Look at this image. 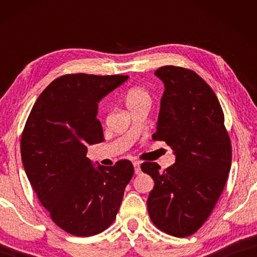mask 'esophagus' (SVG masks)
Masks as SVG:
<instances>
[{"label":"esophagus","instance_id":"obj_1","mask_svg":"<svg viewBox=\"0 0 257 257\" xmlns=\"http://www.w3.org/2000/svg\"><path fill=\"white\" fill-rule=\"evenodd\" d=\"M133 164L135 168V173H136V175L141 173V162H139V161H134Z\"/></svg>","mask_w":257,"mask_h":257}]
</instances>
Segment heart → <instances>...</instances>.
I'll return each instance as SVG.
<instances>
[{
    "label": "heart",
    "mask_w": 257,
    "mask_h": 257,
    "mask_svg": "<svg viewBox=\"0 0 257 257\" xmlns=\"http://www.w3.org/2000/svg\"><path fill=\"white\" fill-rule=\"evenodd\" d=\"M125 106L133 108L135 106L141 105V104H151V95L146 89L141 88V87H135L128 90V93L124 96Z\"/></svg>",
    "instance_id": "b5f03b06"
}]
</instances>
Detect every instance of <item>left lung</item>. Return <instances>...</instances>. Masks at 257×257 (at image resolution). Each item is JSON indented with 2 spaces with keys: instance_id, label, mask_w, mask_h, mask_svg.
<instances>
[{
  "instance_id": "left-lung-1",
  "label": "left lung",
  "mask_w": 257,
  "mask_h": 257,
  "mask_svg": "<svg viewBox=\"0 0 257 257\" xmlns=\"http://www.w3.org/2000/svg\"><path fill=\"white\" fill-rule=\"evenodd\" d=\"M164 84L156 133L176 155L161 171L155 162L142 164L154 180L147 199L156 228L175 237L197 231L210 216L231 168V143L219 99L196 72L165 66L155 71Z\"/></svg>"
}]
</instances>
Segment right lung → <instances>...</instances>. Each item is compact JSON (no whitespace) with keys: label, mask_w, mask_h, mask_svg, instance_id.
I'll list each match as a JSON object with an SVG mask.
<instances>
[{"label":"right lung","mask_w":257,"mask_h":257,"mask_svg":"<svg viewBox=\"0 0 257 257\" xmlns=\"http://www.w3.org/2000/svg\"><path fill=\"white\" fill-rule=\"evenodd\" d=\"M128 76L72 73L56 78L35 102L21 135V159L37 197L64 231L89 237L114 221L133 163L94 167L87 146L104 141L98 102Z\"/></svg>","instance_id":"1"}]
</instances>
